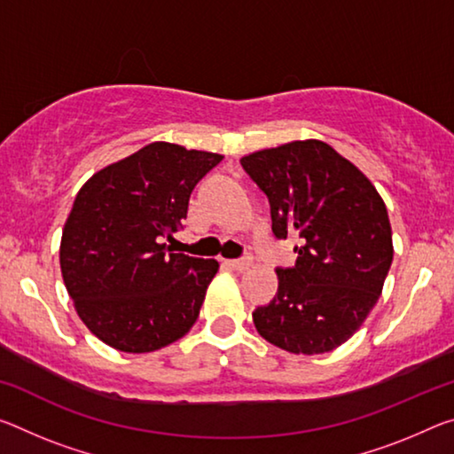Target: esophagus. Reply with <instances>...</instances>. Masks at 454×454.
<instances>
[{
  "instance_id": "esophagus-1",
  "label": "esophagus",
  "mask_w": 454,
  "mask_h": 454,
  "mask_svg": "<svg viewBox=\"0 0 454 454\" xmlns=\"http://www.w3.org/2000/svg\"><path fill=\"white\" fill-rule=\"evenodd\" d=\"M230 269L239 270V272H247L250 266H253V258H239V261H226Z\"/></svg>"
}]
</instances>
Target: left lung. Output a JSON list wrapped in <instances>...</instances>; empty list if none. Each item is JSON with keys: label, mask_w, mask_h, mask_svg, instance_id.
Segmentation results:
<instances>
[{"label": "left lung", "mask_w": 454, "mask_h": 454, "mask_svg": "<svg viewBox=\"0 0 454 454\" xmlns=\"http://www.w3.org/2000/svg\"><path fill=\"white\" fill-rule=\"evenodd\" d=\"M270 204L277 239L294 236L297 262L277 269L278 291L253 313L266 341L325 354L349 340L378 303L394 247L384 200L354 163L317 139L240 160Z\"/></svg>", "instance_id": "8db88e82"}]
</instances>
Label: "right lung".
Returning <instances> with one entry per match:
<instances>
[{
    "label": "right lung",
    "mask_w": 454,
    "mask_h": 454,
    "mask_svg": "<svg viewBox=\"0 0 454 454\" xmlns=\"http://www.w3.org/2000/svg\"><path fill=\"white\" fill-rule=\"evenodd\" d=\"M222 161L155 141L97 171L62 230L60 269L78 317L127 354H147L192 329L218 261L174 253L196 184Z\"/></svg>",
    "instance_id": "right-lung-1"
}]
</instances>
